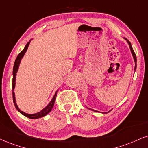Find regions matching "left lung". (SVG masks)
<instances>
[{
	"instance_id": "left-lung-1",
	"label": "left lung",
	"mask_w": 148,
	"mask_h": 148,
	"mask_svg": "<svg viewBox=\"0 0 148 148\" xmlns=\"http://www.w3.org/2000/svg\"><path fill=\"white\" fill-rule=\"evenodd\" d=\"M125 39L126 40H127L128 43H129V45H130V49H131V51H132V55H133V57H134V62H135V67H134V69H135V70H136V54H135L134 51V50H133V49H132V45H131V43H130V42L129 40H127V39H126V38H125ZM89 109L90 110V108H89ZM96 112H97V111H96Z\"/></svg>"
}]
</instances>
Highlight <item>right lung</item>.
<instances>
[{"instance_id": "obj_1", "label": "right lung", "mask_w": 148, "mask_h": 148, "mask_svg": "<svg viewBox=\"0 0 148 148\" xmlns=\"http://www.w3.org/2000/svg\"><path fill=\"white\" fill-rule=\"evenodd\" d=\"M29 42H30V41H29V42H27V43L26 44L25 47L24 49H23V50L21 51V53H19V54L18 55L17 57H16V58L15 62H14V68H13V79H12V96H13V101H14V106H15L16 108L18 111L19 112H21V114H22L23 115L27 117V118H29V119H36L41 118V117L45 116L47 115L48 113L50 112L51 109H52L53 107H54V103H55V100H56V93H57V92H56V94H55V95L54 96V97H53V99H51V101H50V103H49V104H48V106L46 107V108H44L43 110H41V111L39 112L36 113V114H26V113L23 112V111H21V110L18 108V107L17 106L16 103L15 94H14V88H15L16 76V73H17L19 65H20V62H21V58H23V56H24L25 53L26 52L28 46H29Z\"/></svg>"}]
</instances>
